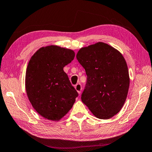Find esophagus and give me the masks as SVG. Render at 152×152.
<instances>
[{"instance_id":"34e87169","label":"esophagus","mask_w":152,"mask_h":152,"mask_svg":"<svg viewBox=\"0 0 152 152\" xmlns=\"http://www.w3.org/2000/svg\"><path fill=\"white\" fill-rule=\"evenodd\" d=\"M75 89L76 90L77 92H78V94L81 93V91H82V86L80 83L76 84L75 86Z\"/></svg>"}]
</instances>
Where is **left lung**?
I'll return each instance as SVG.
<instances>
[{"label":"left lung","instance_id":"obj_1","mask_svg":"<svg viewBox=\"0 0 152 152\" xmlns=\"http://www.w3.org/2000/svg\"><path fill=\"white\" fill-rule=\"evenodd\" d=\"M76 59L87 75L82 102L97 118H111L121 110L129 92V69L123 55L99 42L81 48Z\"/></svg>","mask_w":152,"mask_h":152}]
</instances>
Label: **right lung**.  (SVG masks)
Masks as SVG:
<instances>
[{"label": "right lung", "instance_id": "right-lung-1", "mask_svg": "<svg viewBox=\"0 0 152 152\" xmlns=\"http://www.w3.org/2000/svg\"><path fill=\"white\" fill-rule=\"evenodd\" d=\"M74 56L73 50L49 45L40 48L29 61L26 93L34 109L45 119L59 121L71 110L78 97L64 71Z\"/></svg>", "mask_w": 152, "mask_h": 152}]
</instances>
